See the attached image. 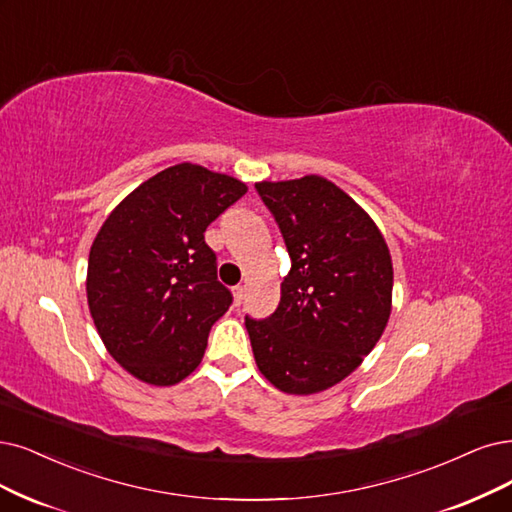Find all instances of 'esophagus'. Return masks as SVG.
Listing matches in <instances>:
<instances>
[{
  "mask_svg": "<svg viewBox=\"0 0 512 512\" xmlns=\"http://www.w3.org/2000/svg\"><path fill=\"white\" fill-rule=\"evenodd\" d=\"M242 297H244V287H242V285L234 287V301H236V306L242 304Z\"/></svg>",
  "mask_w": 512,
  "mask_h": 512,
  "instance_id": "esophagus-1",
  "label": "esophagus"
}]
</instances>
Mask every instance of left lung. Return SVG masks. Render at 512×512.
Masks as SVG:
<instances>
[{
  "label": "left lung",
  "instance_id": "left-lung-1",
  "mask_svg": "<svg viewBox=\"0 0 512 512\" xmlns=\"http://www.w3.org/2000/svg\"><path fill=\"white\" fill-rule=\"evenodd\" d=\"M255 189L291 257L278 308L259 320L244 316L257 367L282 392L327 390L361 365L386 329V240L361 206L318 175Z\"/></svg>",
  "mask_w": 512,
  "mask_h": 512
}]
</instances>
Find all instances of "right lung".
I'll return each mask as SVG.
<instances>
[{
    "mask_svg": "<svg viewBox=\"0 0 512 512\" xmlns=\"http://www.w3.org/2000/svg\"><path fill=\"white\" fill-rule=\"evenodd\" d=\"M246 194L234 177L177 164L147 179L103 223L88 257V306L105 348L139 380L173 386L204 356L232 306L204 232Z\"/></svg>",
    "mask_w": 512,
    "mask_h": 512,
    "instance_id": "add662e5",
    "label": "right lung"
}]
</instances>
